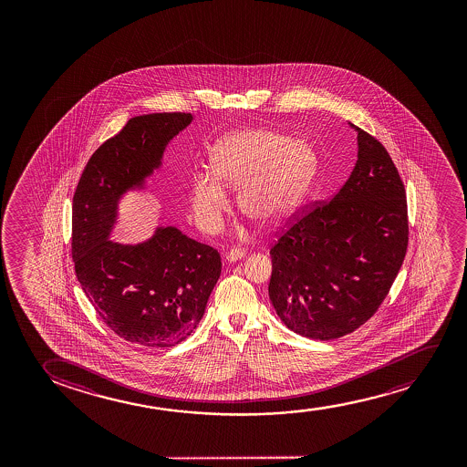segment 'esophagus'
I'll list each match as a JSON object with an SVG mask.
<instances>
[{
  "label": "esophagus",
  "mask_w": 467,
  "mask_h": 467,
  "mask_svg": "<svg viewBox=\"0 0 467 467\" xmlns=\"http://www.w3.org/2000/svg\"><path fill=\"white\" fill-rule=\"evenodd\" d=\"M245 256V250L243 249H231L228 254H226V260L228 262H237V260H241Z\"/></svg>",
  "instance_id": "1"
}]
</instances>
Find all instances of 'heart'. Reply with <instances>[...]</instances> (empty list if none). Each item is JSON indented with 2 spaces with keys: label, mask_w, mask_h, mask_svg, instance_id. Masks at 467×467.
<instances>
[{
  "label": "heart",
  "mask_w": 467,
  "mask_h": 467,
  "mask_svg": "<svg viewBox=\"0 0 467 467\" xmlns=\"http://www.w3.org/2000/svg\"><path fill=\"white\" fill-rule=\"evenodd\" d=\"M212 173L199 172L190 185L192 217L201 230L217 233L230 211L224 185L238 188L241 211L260 223L287 217L305 198L317 172V154L303 140L268 129L228 134L211 151Z\"/></svg>",
  "instance_id": "1"
}]
</instances>
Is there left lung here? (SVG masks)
Returning a JSON list of instances; mask_svg holds the SVG:
<instances>
[{
	"label": "left lung",
	"mask_w": 467,
	"mask_h": 467,
	"mask_svg": "<svg viewBox=\"0 0 467 467\" xmlns=\"http://www.w3.org/2000/svg\"><path fill=\"white\" fill-rule=\"evenodd\" d=\"M356 130L351 177L332 199L295 212L269 250V300L282 322L307 338H339L370 319L409 247L407 194L397 167L381 141Z\"/></svg>",
	"instance_id": "8db88e82"
}]
</instances>
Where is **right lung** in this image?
Wrapping results in <instances>:
<instances>
[{
	"label": "right lung",
	"instance_id": "1",
	"mask_svg": "<svg viewBox=\"0 0 467 467\" xmlns=\"http://www.w3.org/2000/svg\"><path fill=\"white\" fill-rule=\"evenodd\" d=\"M190 113L135 116L97 148L73 196L71 256L84 294L113 332L130 343L171 348L192 335L222 273L217 249L158 228L147 243L109 241L118 201L160 167Z\"/></svg>",
	"mask_w": 467,
	"mask_h": 467
}]
</instances>
